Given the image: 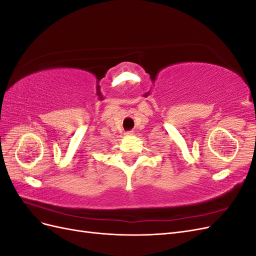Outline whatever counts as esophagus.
I'll return each instance as SVG.
<instances>
[{
  "mask_svg": "<svg viewBox=\"0 0 256 256\" xmlns=\"http://www.w3.org/2000/svg\"><path fill=\"white\" fill-rule=\"evenodd\" d=\"M134 134V130H130V131H126V136H132Z\"/></svg>",
  "mask_w": 256,
  "mask_h": 256,
  "instance_id": "34e87169",
  "label": "esophagus"
}]
</instances>
